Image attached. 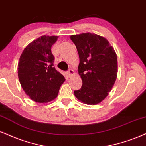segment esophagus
<instances>
[{
    "mask_svg": "<svg viewBox=\"0 0 146 146\" xmlns=\"http://www.w3.org/2000/svg\"><path fill=\"white\" fill-rule=\"evenodd\" d=\"M73 73H74V71H73L72 69H69V71L67 72V76L69 77H71V75H73Z\"/></svg>",
    "mask_w": 146,
    "mask_h": 146,
    "instance_id": "1",
    "label": "esophagus"
}]
</instances>
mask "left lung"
<instances>
[{"instance_id":"left-lung-1","label":"left lung","mask_w":146,"mask_h":146,"mask_svg":"<svg viewBox=\"0 0 146 146\" xmlns=\"http://www.w3.org/2000/svg\"><path fill=\"white\" fill-rule=\"evenodd\" d=\"M70 38L78 52V72L83 83L74 94L85 104H98L111 91L117 79L115 51L106 38L95 34L72 35Z\"/></svg>"}]
</instances>
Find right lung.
I'll return each mask as SVG.
<instances>
[{"label":"right lung","mask_w":146,"mask_h":146,"mask_svg":"<svg viewBox=\"0 0 146 146\" xmlns=\"http://www.w3.org/2000/svg\"><path fill=\"white\" fill-rule=\"evenodd\" d=\"M58 36H42L23 50L18 63V77L23 90L32 100L46 103L56 98L65 81L54 67L52 46Z\"/></svg>","instance_id":"right-lung-1"}]
</instances>
